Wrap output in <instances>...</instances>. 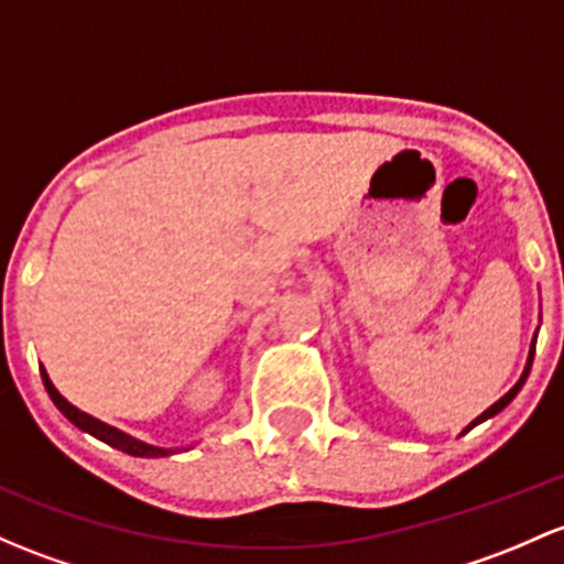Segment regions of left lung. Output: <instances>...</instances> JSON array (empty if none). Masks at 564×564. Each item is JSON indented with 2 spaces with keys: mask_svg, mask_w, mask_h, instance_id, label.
<instances>
[{
  "mask_svg": "<svg viewBox=\"0 0 564 564\" xmlns=\"http://www.w3.org/2000/svg\"><path fill=\"white\" fill-rule=\"evenodd\" d=\"M532 357H535V340H532V348H530V359H527V367H524V372H521V378H519V381H517V387H513L511 391H508V394H506V397H500V400H497V402H495V405H491V408H486V411L481 413V416H478V419H476V422H473L470 426H467V430H473V426H476V424H481V422H486V419L497 416V413H500V411H502V408H506V405H508V402H511V400H513V397H517V394H519V389H521V387H524L527 376H530V367H532ZM467 430H465V432H467ZM465 432H462V435H465Z\"/></svg>",
  "mask_w": 564,
  "mask_h": 564,
  "instance_id": "8db88e82",
  "label": "left lung"
}]
</instances>
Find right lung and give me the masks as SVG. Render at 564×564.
Returning a JSON list of instances; mask_svg holds the SVG:
<instances>
[{
    "mask_svg": "<svg viewBox=\"0 0 564 564\" xmlns=\"http://www.w3.org/2000/svg\"><path fill=\"white\" fill-rule=\"evenodd\" d=\"M40 372H43V383H45L47 394H51L53 405H56L58 411H62L64 416L69 419V422H73L75 426H78V430L88 432V435H94V437H99V441H105V443H108V446L118 448V452H123V454H132V456H170V454H175L173 448L148 446V443L138 441V437L127 435V432L116 430V426H110V424L99 422V419H94V416H88V413L78 411V408L69 405V402L64 400L62 394H58L56 387H53V383H51V378H47L45 367H40Z\"/></svg>",
    "mask_w": 564,
    "mask_h": 564,
    "instance_id": "obj_1",
    "label": "right lung"
}]
</instances>
